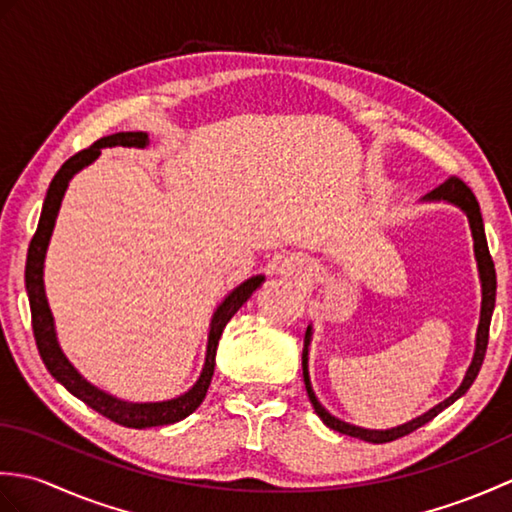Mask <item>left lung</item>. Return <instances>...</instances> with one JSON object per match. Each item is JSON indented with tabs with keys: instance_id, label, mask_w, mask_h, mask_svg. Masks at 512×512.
Instances as JSON below:
<instances>
[{
	"instance_id": "obj_1",
	"label": "left lung",
	"mask_w": 512,
	"mask_h": 512,
	"mask_svg": "<svg viewBox=\"0 0 512 512\" xmlns=\"http://www.w3.org/2000/svg\"><path fill=\"white\" fill-rule=\"evenodd\" d=\"M422 200L427 202H449L460 206V209L469 217V226H471V235H473V250H475V262H477V273H480V284H482V312H480V325H477V336H475V354L473 361L466 369V376L462 380V385L453 391V394L442 400L440 405H436L433 409H429L422 416L413 418L405 424H398V427L391 429H363V427H354L350 422H343L339 418H334L332 413L325 409L321 402L317 400L312 391V383H310V374H308V347H310V336H312V328L308 325L306 330V339H303V354H301V365H303V383H306V391L308 398L312 402L314 411L317 416L323 420V424H328L330 429L343 433V436H352L358 440L365 442H374V444H383V442H391L398 440L402 436H409L411 431H416L422 424H427L429 420H433L438 416L440 411L447 409L449 405H453L455 400L460 396H464L469 387L473 385V380L480 374V367L484 363V354H486V345H488V328H491V317H493V308H495V292H497V279H495V264L491 259V253H488V244H486V235H484V222H482V213H480V204H477L473 191L466 187V184L451 176L447 182H442L438 189H433L431 193L424 195Z\"/></svg>"
}]
</instances>
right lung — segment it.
Masks as SVG:
<instances>
[{"instance_id":"add662e5","label":"right lung","mask_w":512,"mask_h":512,"mask_svg":"<svg viewBox=\"0 0 512 512\" xmlns=\"http://www.w3.org/2000/svg\"><path fill=\"white\" fill-rule=\"evenodd\" d=\"M147 145H149V136L145 132H118V134L96 140L92 147L79 151V154H74L70 160H65L48 187L37 231L30 239L28 259H26V292H28L30 314H32V332H35L37 350L41 354L43 365L48 367V372L57 378L72 396L83 400L85 405L92 407L94 411H99L101 416L132 429L162 427V424L180 422L202 405L206 389L211 385L217 343H220V336L226 328V323L233 319V314L244 306V303L250 299V295H253L264 281V275H255L246 279L244 284H239L237 288L228 292L224 301L217 306L211 319L209 341H206V356H204V367L200 372V378L195 380V385L189 391H184V394H180L178 398L160 400V402H127L107 394V391L99 387H94L79 372H76L74 365L65 358L61 345L57 341L54 319L46 299V288H43V262H46V250L52 237V228H54V222H57L61 200L72 176L74 173H79L83 167L92 165V162L101 156V149L105 147L145 149Z\"/></svg>"}]
</instances>
